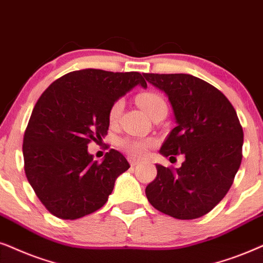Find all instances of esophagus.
<instances>
[{
	"label": "esophagus",
	"instance_id": "34e87169",
	"mask_svg": "<svg viewBox=\"0 0 263 263\" xmlns=\"http://www.w3.org/2000/svg\"><path fill=\"white\" fill-rule=\"evenodd\" d=\"M128 162H129V164H131L132 167H135V166H137V164L139 163V160H136L135 157L129 156V157H128Z\"/></svg>",
	"mask_w": 263,
	"mask_h": 263
}]
</instances>
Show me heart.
<instances>
[{
	"mask_svg": "<svg viewBox=\"0 0 263 263\" xmlns=\"http://www.w3.org/2000/svg\"><path fill=\"white\" fill-rule=\"evenodd\" d=\"M136 101H137L139 107L143 108L152 118L161 113V111H166L167 113L166 101L157 92H153V91L141 92L136 97ZM122 109H124V100L119 99L114 101V103L109 108V111H108V120H109L110 124H115L119 120ZM154 144H155V141L150 138L143 139L126 137L119 141V145L134 157L145 156L148 150L154 146Z\"/></svg>",
	"mask_w": 263,
	"mask_h": 263,
	"instance_id": "heart-1",
	"label": "heart"
}]
</instances>
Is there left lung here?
<instances>
[{"label": "left lung", "instance_id": "left-lung-1", "mask_svg": "<svg viewBox=\"0 0 263 263\" xmlns=\"http://www.w3.org/2000/svg\"><path fill=\"white\" fill-rule=\"evenodd\" d=\"M143 76L166 92L177 121L160 153L185 156L178 170L157 164L146 198L172 218H201L225 197L239 170L244 134L236 109L221 91L197 77Z\"/></svg>", "mask_w": 263, "mask_h": 263}]
</instances>
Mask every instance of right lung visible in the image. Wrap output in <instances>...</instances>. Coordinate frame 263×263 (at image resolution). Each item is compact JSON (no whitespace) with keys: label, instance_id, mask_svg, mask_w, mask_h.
I'll list each match as a JSON object with an SVG mask.
<instances>
[{"label":"right lung","instance_id":"1","mask_svg":"<svg viewBox=\"0 0 263 263\" xmlns=\"http://www.w3.org/2000/svg\"><path fill=\"white\" fill-rule=\"evenodd\" d=\"M137 84L146 86L138 72L86 68L56 79L38 99L24 135V168L56 218L76 220L103 207L129 168L115 149L101 163L93 161L87 145L107 135L110 106Z\"/></svg>","mask_w":263,"mask_h":263}]
</instances>
